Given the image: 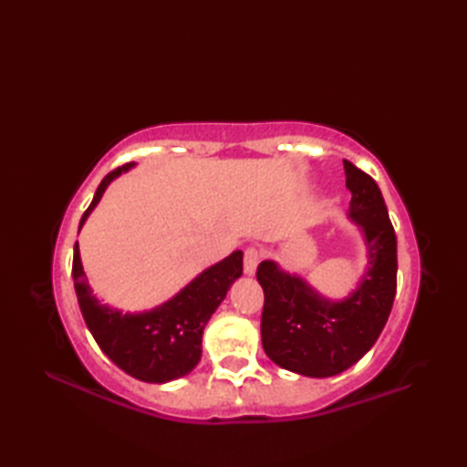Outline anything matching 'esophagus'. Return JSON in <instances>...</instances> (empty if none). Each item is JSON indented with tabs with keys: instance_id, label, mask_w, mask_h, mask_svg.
<instances>
[{
	"instance_id": "obj_1",
	"label": "esophagus",
	"mask_w": 467,
	"mask_h": 467,
	"mask_svg": "<svg viewBox=\"0 0 467 467\" xmlns=\"http://www.w3.org/2000/svg\"><path fill=\"white\" fill-rule=\"evenodd\" d=\"M261 256L263 253L259 249H254V246H249V249L244 251V275L253 276L256 273V266L261 263Z\"/></svg>"
}]
</instances>
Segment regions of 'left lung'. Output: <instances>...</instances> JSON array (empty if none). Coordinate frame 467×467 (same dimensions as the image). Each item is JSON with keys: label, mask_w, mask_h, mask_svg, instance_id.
Listing matches in <instances>:
<instances>
[{"label": "left lung", "mask_w": 467, "mask_h": 467, "mask_svg": "<svg viewBox=\"0 0 467 467\" xmlns=\"http://www.w3.org/2000/svg\"><path fill=\"white\" fill-rule=\"evenodd\" d=\"M343 164L351 191L349 218L367 244L359 286L331 301L275 261L256 269L265 291L263 349L283 369L305 377H331L359 361L381 335L398 289V239L379 186L351 162Z\"/></svg>", "instance_id": "left-lung-1"}]
</instances>
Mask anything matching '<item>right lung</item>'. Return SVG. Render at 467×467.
Returning <instances> with one entry per match:
<instances>
[{"label":"right lung","instance_id":"right-lung-1","mask_svg":"<svg viewBox=\"0 0 467 467\" xmlns=\"http://www.w3.org/2000/svg\"><path fill=\"white\" fill-rule=\"evenodd\" d=\"M132 166L134 162L124 164L104 176L82 216L80 228L100 202L108 184ZM241 275L243 251H234L221 263L208 266L181 293L174 295L171 301L158 305L156 309L122 313L102 305L92 295L78 243L74 246V289L88 329L100 349L122 371L146 383H166L194 369L202 355L204 327Z\"/></svg>","mask_w":467,"mask_h":467}]
</instances>
